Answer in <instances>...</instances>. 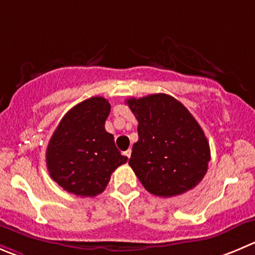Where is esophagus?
Instances as JSON below:
<instances>
[{
    "label": "esophagus",
    "instance_id": "esophagus-1",
    "mask_svg": "<svg viewBox=\"0 0 255 255\" xmlns=\"http://www.w3.org/2000/svg\"><path fill=\"white\" fill-rule=\"evenodd\" d=\"M124 155H125V156L126 157H130V156H131V150H126V151L125 152H124Z\"/></svg>",
    "mask_w": 255,
    "mask_h": 255
}]
</instances>
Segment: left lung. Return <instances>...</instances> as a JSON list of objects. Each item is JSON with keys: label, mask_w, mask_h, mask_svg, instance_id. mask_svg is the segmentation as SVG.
Returning <instances> with one entry per match:
<instances>
[{"label": "left lung", "mask_w": 255, "mask_h": 255, "mask_svg": "<svg viewBox=\"0 0 255 255\" xmlns=\"http://www.w3.org/2000/svg\"><path fill=\"white\" fill-rule=\"evenodd\" d=\"M139 140L129 165L154 195L170 198L195 188L207 174L210 147L188 109L166 94L128 99Z\"/></svg>", "instance_id": "1"}]
</instances>
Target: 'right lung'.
Segmentation results:
<instances>
[{"label": "right lung", "instance_id": "obj_1", "mask_svg": "<svg viewBox=\"0 0 255 255\" xmlns=\"http://www.w3.org/2000/svg\"><path fill=\"white\" fill-rule=\"evenodd\" d=\"M110 104L94 96L67 111L46 150L50 176L64 190L79 196H96L105 190L111 174L128 161L113 134L105 130Z\"/></svg>", "mask_w": 255, "mask_h": 255}]
</instances>
